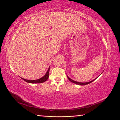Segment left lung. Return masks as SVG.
I'll return each instance as SVG.
<instances>
[{"mask_svg":"<svg viewBox=\"0 0 120 120\" xmlns=\"http://www.w3.org/2000/svg\"><path fill=\"white\" fill-rule=\"evenodd\" d=\"M67 77H68L69 81H71V82H74L75 83H76V84H78V85H87V84H89V83H90V82H93L94 80H95V79H94V80L90 81V82H76V81H75L74 80H72V79H71L70 78H69L68 76H67Z\"/></svg>","mask_w":120,"mask_h":120,"instance_id":"left-lung-1","label":"left lung"}]
</instances>
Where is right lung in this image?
Here are the masks:
<instances>
[{
	"label": "right lung",
	"instance_id": "1",
	"mask_svg": "<svg viewBox=\"0 0 120 120\" xmlns=\"http://www.w3.org/2000/svg\"><path fill=\"white\" fill-rule=\"evenodd\" d=\"M49 69L50 68L49 67V70L47 71L46 74L43 76V77H42L41 78L38 79H36V80H28V79H24L23 78H21L23 80H24V81H25L26 82H29V83H42L45 82L47 79H48L49 77Z\"/></svg>",
	"mask_w": 120,
	"mask_h": 120
}]
</instances>
